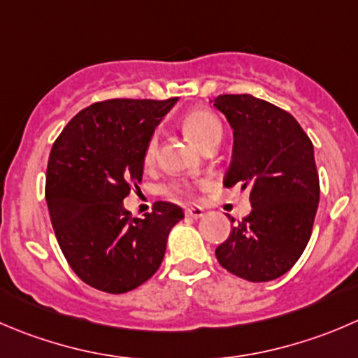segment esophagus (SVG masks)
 Masks as SVG:
<instances>
[{"label":"esophagus","instance_id":"obj_1","mask_svg":"<svg viewBox=\"0 0 358 358\" xmlns=\"http://www.w3.org/2000/svg\"><path fill=\"white\" fill-rule=\"evenodd\" d=\"M185 215L190 218H201L204 215V210L201 206H192V208H187Z\"/></svg>","mask_w":358,"mask_h":358}]
</instances>
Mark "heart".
Masks as SVG:
<instances>
[{
	"label": "heart",
	"mask_w": 358,
	"mask_h": 358,
	"mask_svg": "<svg viewBox=\"0 0 358 358\" xmlns=\"http://www.w3.org/2000/svg\"><path fill=\"white\" fill-rule=\"evenodd\" d=\"M183 127H185L187 133L192 136V140L199 145L201 148H206L213 143H220L222 134H224V126H222L220 119L215 115L213 112L206 108H194L183 117ZM157 148H159V133H154L148 136L147 143L143 148V164L152 166L157 159ZM166 192L169 196H194L196 192V187L192 183L187 182H175L171 185H168Z\"/></svg>",
	"instance_id": "1"
}]
</instances>
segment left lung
Listing matches in <instances>:
<instances>
[{
	"instance_id": "left-lung-1",
	"label": "left lung",
	"mask_w": 358,
	"mask_h": 358,
	"mask_svg": "<svg viewBox=\"0 0 358 358\" xmlns=\"http://www.w3.org/2000/svg\"><path fill=\"white\" fill-rule=\"evenodd\" d=\"M213 106L234 129L224 185L248 190L252 203L215 255L239 278L271 282L299 260L313 231L320 199L313 143L289 112L252 94H220Z\"/></svg>"
}]
</instances>
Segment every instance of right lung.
I'll list each match as a JSON object with an SVG mask.
<instances>
[{
    "mask_svg": "<svg viewBox=\"0 0 358 358\" xmlns=\"http://www.w3.org/2000/svg\"><path fill=\"white\" fill-rule=\"evenodd\" d=\"M176 98L106 99L76 113L48 157L45 197L55 238L75 275L108 294H126L155 275L168 234L183 218L157 201L145 218L124 210L143 180V148Z\"/></svg>",
    "mask_w": 358,
    "mask_h": 358,
    "instance_id": "right-lung-1",
    "label": "right lung"
}]
</instances>
